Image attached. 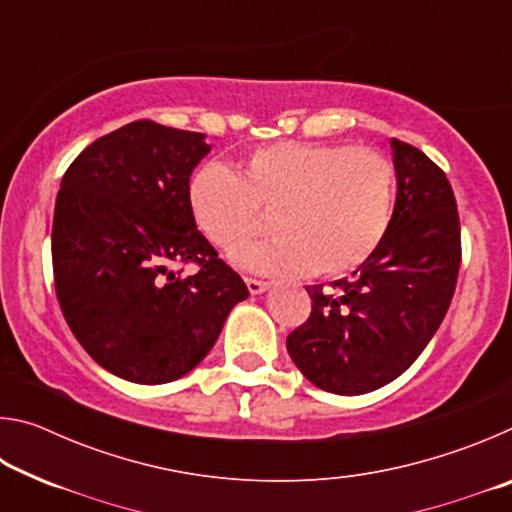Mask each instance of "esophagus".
<instances>
[{
  "instance_id": "esophagus-1",
  "label": "esophagus",
  "mask_w": 512,
  "mask_h": 512,
  "mask_svg": "<svg viewBox=\"0 0 512 512\" xmlns=\"http://www.w3.org/2000/svg\"><path fill=\"white\" fill-rule=\"evenodd\" d=\"M246 287L250 293H253V296H257V293H264L268 287H271V284L264 280H257V277H246Z\"/></svg>"
}]
</instances>
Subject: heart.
I'll return each instance as SVG.
<instances>
[{
	"label": "heart",
	"instance_id": "1",
	"mask_svg": "<svg viewBox=\"0 0 512 512\" xmlns=\"http://www.w3.org/2000/svg\"><path fill=\"white\" fill-rule=\"evenodd\" d=\"M189 207L214 246L239 249L235 257L255 271L339 277L384 244L395 210V167L372 146L273 142L230 173L216 164L196 171ZM271 211L281 235L249 247Z\"/></svg>",
	"mask_w": 512,
	"mask_h": 512
}]
</instances>
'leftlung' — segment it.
Wrapping results in <instances>:
<instances>
[{"label":"left lung","mask_w":512,"mask_h":512,"mask_svg":"<svg viewBox=\"0 0 512 512\" xmlns=\"http://www.w3.org/2000/svg\"><path fill=\"white\" fill-rule=\"evenodd\" d=\"M397 201L384 244L352 277L307 287L311 314L287 350L311 384L361 395L400 377L427 348L452 305L461 221L445 171L393 140Z\"/></svg>","instance_id":"8db88e82"}]
</instances>
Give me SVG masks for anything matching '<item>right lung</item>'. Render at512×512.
<instances>
[{"label":"right lung","mask_w":512,"mask_h":512,"mask_svg":"<svg viewBox=\"0 0 512 512\" xmlns=\"http://www.w3.org/2000/svg\"><path fill=\"white\" fill-rule=\"evenodd\" d=\"M203 137L131 121L85 146L60 180L51 228L60 311L101 368L135 384L187 375L248 298L189 207V176L210 151ZM187 263L196 274L182 275Z\"/></svg>","instance_id":"1"}]
</instances>
